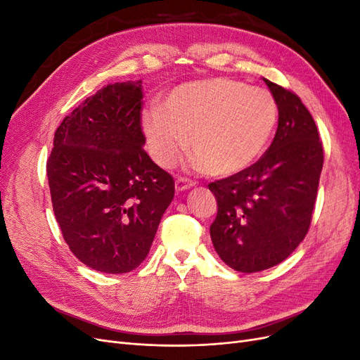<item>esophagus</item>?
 <instances>
[{
	"instance_id": "34e87169",
	"label": "esophagus",
	"mask_w": 360,
	"mask_h": 360,
	"mask_svg": "<svg viewBox=\"0 0 360 360\" xmlns=\"http://www.w3.org/2000/svg\"><path fill=\"white\" fill-rule=\"evenodd\" d=\"M192 186H195V181H192V180L186 179V177H179V179L176 180V191H177V192L186 191V189H189V188H192Z\"/></svg>"
}]
</instances>
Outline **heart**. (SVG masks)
I'll return each instance as SVG.
<instances>
[{
	"mask_svg": "<svg viewBox=\"0 0 360 360\" xmlns=\"http://www.w3.org/2000/svg\"><path fill=\"white\" fill-rule=\"evenodd\" d=\"M276 122L278 102L269 90L213 78L176 86L160 108L143 114V132L160 167H172L189 143L207 172L228 176L258 159Z\"/></svg>",
	"mask_w": 360,
	"mask_h": 360,
	"instance_id": "1",
	"label": "heart"
}]
</instances>
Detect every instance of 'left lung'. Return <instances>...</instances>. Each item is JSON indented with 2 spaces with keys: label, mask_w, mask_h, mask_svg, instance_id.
<instances>
[{
  "label": "left lung",
  "mask_w": 360,
  "mask_h": 360,
  "mask_svg": "<svg viewBox=\"0 0 360 360\" xmlns=\"http://www.w3.org/2000/svg\"><path fill=\"white\" fill-rule=\"evenodd\" d=\"M264 82L278 102L274 141L252 165L209 184L217 201L213 246L242 274L282 263L308 234L324 159L319 129L300 97Z\"/></svg>",
  "instance_id": "8db88e82"
}]
</instances>
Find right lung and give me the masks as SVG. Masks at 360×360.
Masks as SVG:
<instances>
[{
  "instance_id": "obj_1",
  "label": "right lung",
  "mask_w": 360,
  "mask_h": 360,
  "mask_svg": "<svg viewBox=\"0 0 360 360\" xmlns=\"http://www.w3.org/2000/svg\"><path fill=\"white\" fill-rule=\"evenodd\" d=\"M141 81L86 97L56 130L46 162L52 209L81 263L127 274L146 259L174 179L146 153Z\"/></svg>"
}]
</instances>
